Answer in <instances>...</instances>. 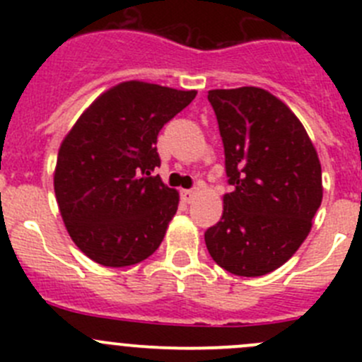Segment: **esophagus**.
Returning <instances> with one entry per match:
<instances>
[{
	"instance_id": "esophagus-1",
	"label": "esophagus",
	"mask_w": 362,
	"mask_h": 362,
	"mask_svg": "<svg viewBox=\"0 0 362 362\" xmlns=\"http://www.w3.org/2000/svg\"><path fill=\"white\" fill-rule=\"evenodd\" d=\"M196 194L198 192L194 191V189H191V191H182V199H184V203H192V199L196 198Z\"/></svg>"
}]
</instances>
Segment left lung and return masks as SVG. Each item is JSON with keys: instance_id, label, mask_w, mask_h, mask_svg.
<instances>
[{"instance_id": "8db88e82", "label": "left lung", "mask_w": 362, "mask_h": 362, "mask_svg": "<svg viewBox=\"0 0 362 362\" xmlns=\"http://www.w3.org/2000/svg\"><path fill=\"white\" fill-rule=\"evenodd\" d=\"M224 144L221 221L204 233L211 259L238 276H261L289 261L322 203V170L298 117L261 87L208 90Z\"/></svg>"}]
</instances>
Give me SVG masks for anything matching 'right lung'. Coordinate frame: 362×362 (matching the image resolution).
I'll use <instances>...</instances> for the list:
<instances>
[{
  "label": "right lung",
  "mask_w": 362,
  "mask_h": 362,
  "mask_svg": "<svg viewBox=\"0 0 362 362\" xmlns=\"http://www.w3.org/2000/svg\"><path fill=\"white\" fill-rule=\"evenodd\" d=\"M198 90L129 80L98 96L57 154L54 191L68 235L108 268L154 254L178 208V192L152 177L158 134Z\"/></svg>",
  "instance_id": "add662e5"
}]
</instances>
